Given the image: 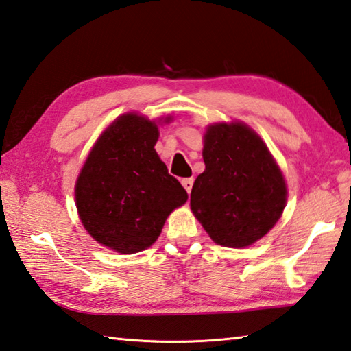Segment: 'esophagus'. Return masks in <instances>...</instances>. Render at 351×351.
I'll use <instances>...</instances> for the list:
<instances>
[{
	"mask_svg": "<svg viewBox=\"0 0 351 351\" xmlns=\"http://www.w3.org/2000/svg\"><path fill=\"white\" fill-rule=\"evenodd\" d=\"M182 184H183V188L186 189V193L189 194V193H191V189H193L194 180H193V178H183V180H182Z\"/></svg>",
	"mask_w": 351,
	"mask_h": 351,
	"instance_id": "34e87169",
	"label": "esophagus"
}]
</instances>
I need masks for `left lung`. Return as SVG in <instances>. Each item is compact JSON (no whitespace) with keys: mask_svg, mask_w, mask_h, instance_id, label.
Listing matches in <instances>:
<instances>
[{"mask_svg":"<svg viewBox=\"0 0 351 351\" xmlns=\"http://www.w3.org/2000/svg\"><path fill=\"white\" fill-rule=\"evenodd\" d=\"M204 171L191 209L217 244L246 247L266 235L286 206L287 188L261 137L246 123H214L204 133Z\"/></svg>","mask_w":351,"mask_h":351,"instance_id":"obj_1","label":"left lung"}]
</instances>
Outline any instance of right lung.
<instances>
[{
    "label": "right lung",
    "instance_id": "1",
    "mask_svg": "<svg viewBox=\"0 0 351 351\" xmlns=\"http://www.w3.org/2000/svg\"><path fill=\"white\" fill-rule=\"evenodd\" d=\"M169 122V117L165 119ZM156 122L127 113L97 138L75 186L87 232L119 254L148 249L188 194L157 156Z\"/></svg>",
    "mask_w": 351,
    "mask_h": 351
}]
</instances>
